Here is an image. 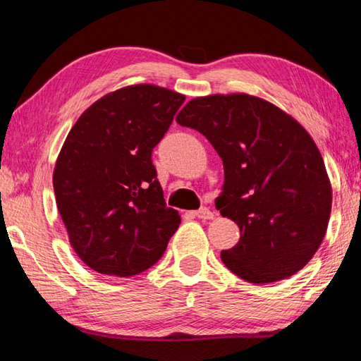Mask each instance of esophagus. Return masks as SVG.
I'll return each mask as SVG.
<instances>
[{
  "mask_svg": "<svg viewBox=\"0 0 361 361\" xmlns=\"http://www.w3.org/2000/svg\"><path fill=\"white\" fill-rule=\"evenodd\" d=\"M193 216L198 219H203V220H209L214 217V212L209 209V207H201V209L193 212Z\"/></svg>",
  "mask_w": 361,
  "mask_h": 361,
  "instance_id": "obj_1",
  "label": "esophagus"
}]
</instances>
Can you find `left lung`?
I'll list each match as a JSON object with an SVG mask.
<instances>
[{
  "label": "left lung",
  "instance_id": "1",
  "mask_svg": "<svg viewBox=\"0 0 361 361\" xmlns=\"http://www.w3.org/2000/svg\"><path fill=\"white\" fill-rule=\"evenodd\" d=\"M176 122L200 131L224 161L216 200L239 230L222 250L231 273L252 283L298 273L324 241L331 214V184L309 133L269 101L247 93L195 98Z\"/></svg>",
  "mask_w": 361,
  "mask_h": 361
}]
</instances>
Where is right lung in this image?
I'll return each instance as SVG.
<instances>
[{
    "mask_svg": "<svg viewBox=\"0 0 361 361\" xmlns=\"http://www.w3.org/2000/svg\"><path fill=\"white\" fill-rule=\"evenodd\" d=\"M184 94L139 84L104 94L69 131L54 192L69 243L88 268L130 277L160 260L180 216L166 206L152 150Z\"/></svg>",
    "mask_w": 361,
    "mask_h": 361,
    "instance_id": "right-lung-1",
    "label": "right lung"
}]
</instances>
